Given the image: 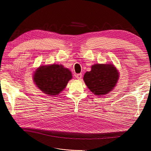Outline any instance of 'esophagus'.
<instances>
[{
	"instance_id": "1",
	"label": "esophagus",
	"mask_w": 151,
	"mask_h": 151,
	"mask_svg": "<svg viewBox=\"0 0 151 151\" xmlns=\"http://www.w3.org/2000/svg\"><path fill=\"white\" fill-rule=\"evenodd\" d=\"M82 74H77L76 76V78L77 79H79V80H80V79H81V78H82Z\"/></svg>"
}]
</instances>
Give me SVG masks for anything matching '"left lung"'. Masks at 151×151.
Returning <instances> with one entry per match:
<instances>
[{"instance_id": "left-lung-1", "label": "left lung", "mask_w": 151, "mask_h": 151, "mask_svg": "<svg viewBox=\"0 0 151 151\" xmlns=\"http://www.w3.org/2000/svg\"><path fill=\"white\" fill-rule=\"evenodd\" d=\"M120 73L112 63H96L86 72L83 80L89 89L96 96L106 95L116 86Z\"/></svg>"}]
</instances>
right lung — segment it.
Masks as SVG:
<instances>
[{"label":"right lung","mask_w":151,"mask_h":151,"mask_svg":"<svg viewBox=\"0 0 151 151\" xmlns=\"http://www.w3.org/2000/svg\"><path fill=\"white\" fill-rule=\"evenodd\" d=\"M33 75L36 86L42 93L51 96L60 94L72 78L68 68L55 63L40 66Z\"/></svg>","instance_id":"obj_1"}]
</instances>
